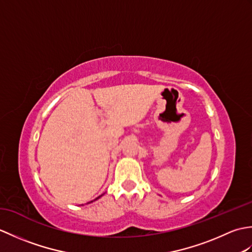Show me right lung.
Returning a JSON list of instances; mask_svg holds the SVG:
<instances>
[{
	"mask_svg": "<svg viewBox=\"0 0 252 252\" xmlns=\"http://www.w3.org/2000/svg\"><path fill=\"white\" fill-rule=\"evenodd\" d=\"M100 197H101V196H98L97 198H95V199H94V200H97V199H98V198H100ZM94 200H93V201H94ZM93 201H91V202H93Z\"/></svg>",
	"mask_w": 252,
	"mask_h": 252,
	"instance_id": "add662e5",
	"label": "right lung"
}]
</instances>
